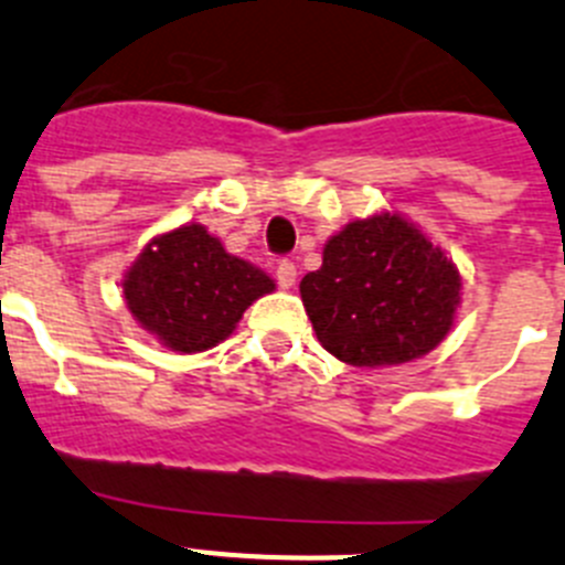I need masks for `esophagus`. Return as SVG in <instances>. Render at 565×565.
<instances>
[{"mask_svg":"<svg viewBox=\"0 0 565 565\" xmlns=\"http://www.w3.org/2000/svg\"><path fill=\"white\" fill-rule=\"evenodd\" d=\"M276 278L284 289H289L295 284V278H298V267H295L289 258H284V262H278V267H276Z\"/></svg>","mask_w":565,"mask_h":565,"instance_id":"esophagus-1","label":"esophagus"}]
</instances>
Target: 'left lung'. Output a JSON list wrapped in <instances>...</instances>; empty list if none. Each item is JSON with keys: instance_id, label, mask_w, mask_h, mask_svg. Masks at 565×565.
<instances>
[{"instance_id": "8db88e82", "label": "left lung", "mask_w": 565, "mask_h": 565, "mask_svg": "<svg viewBox=\"0 0 565 565\" xmlns=\"http://www.w3.org/2000/svg\"><path fill=\"white\" fill-rule=\"evenodd\" d=\"M454 262L399 216L380 213L345 225L307 273L301 298L315 334L349 365L377 369L428 354L459 307Z\"/></svg>"}]
</instances>
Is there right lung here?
<instances>
[{
	"instance_id": "add662e5",
	"label": "right lung",
	"mask_w": 565,
	"mask_h": 565,
	"mask_svg": "<svg viewBox=\"0 0 565 565\" xmlns=\"http://www.w3.org/2000/svg\"><path fill=\"white\" fill-rule=\"evenodd\" d=\"M276 284L231 256L202 225L154 238L126 273L124 295L151 334L174 352H205L236 329L256 298Z\"/></svg>"
}]
</instances>
